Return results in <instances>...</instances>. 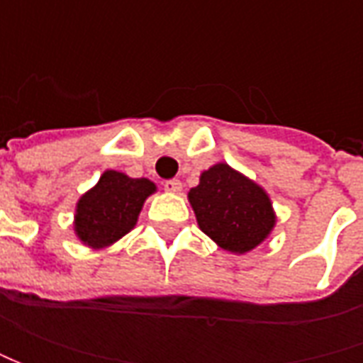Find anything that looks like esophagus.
Here are the masks:
<instances>
[{
	"mask_svg": "<svg viewBox=\"0 0 363 363\" xmlns=\"http://www.w3.org/2000/svg\"><path fill=\"white\" fill-rule=\"evenodd\" d=\"M163 188L172 194H177V191H182V182L179 179H167V182H163Z\"/></svg>",
	"mask_w": 363,
	"mask_h": 363,
	"instance_id": "esophagus-1",
	"label": "esophagus"
}]
</instances>
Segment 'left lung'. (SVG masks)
<instances>
[{"label": "left lung", "instance_id": "left-lung-1", "mask_svg": "<svg viewBox=\"0 0 363 363\" xmlns=\"http://www.w3.org/2000/svg\"><path fill=\"white\" fill-rule=\"evenodd\" d=\"M188 198L202 232L230 252L252 250L274 226L264 189L226 163L203 172L200 186L189 189Z\"/></svg>", "mask_w": 363, "mask_h": 363}]
</instances>
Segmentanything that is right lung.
Listing matches in <instances>:
<instances>
[{"instance_id": "obj_1", "label": "right lung", "mask_w": 363, "mask_h": 363, "mask_svg": "<svg viewBox=\"0 0 363 363\" xmlns=\"http://www.w3.org/2000/svg\"><path fill=\"white\" fill-rule=\"evenodd\" d=\"M153 182L145 177L133 179L119 172H105L99 184L86 191L77 206L78 238L92 248L113 244L131 230Z\"/></svg>"}]
</instances>
